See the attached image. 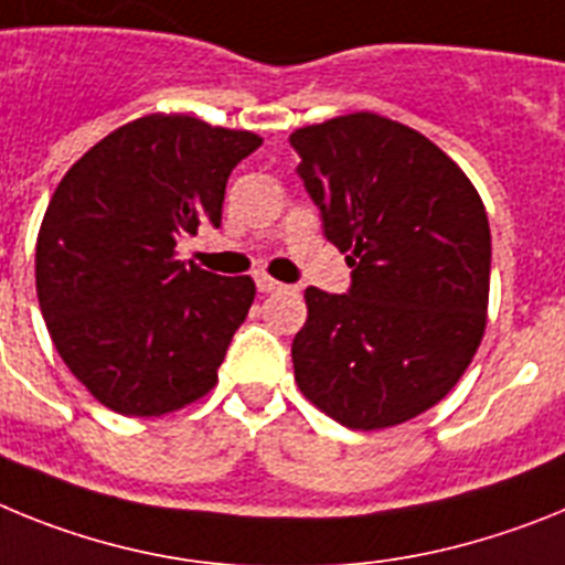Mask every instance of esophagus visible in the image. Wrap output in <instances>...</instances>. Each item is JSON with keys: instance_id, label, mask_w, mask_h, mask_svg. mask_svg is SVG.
Masks as SVG:
<instances>
[{"instance_id": "34e87169", "label": "esophagus", "mask_w": 565, "mask_h": 565, "mask_svg": "<svg viewBox=\"0 0 565 565\" xmlns=\"http://www.w3.org/2000/svg\"><path fill=\"white\" fill-rule=\"evenodd\" d=\"M255 287H258V292H276V289H281L284 284L276 281V278H269V276H255Z\"/></svg>"}]
</instances>
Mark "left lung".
<instances>
[{
  "label": "left lung",
  "instance_id": "1",
  "mask_svg": "<svg viewBox=\"0 0 565 565\" xmlns=\"http://www.w3.org/2000/svg\"><path fill=\"white\" fill-rule=\"evenodd\" d=\"M289 145L323 233L352 267L350 296L303 292L298 390L350 429L398 426L446 398L478 352L487 207L438 145L377 113L298 127Z\"/></svg>",
  "mask_w": 565,
  "mask_h": 565
}]
</instances>
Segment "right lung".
I'll return each mask as SVG.
<instances>
[{
  "instance_id": "right-lung-1",
  "label": "right lung",
  "mask_w": 565,
  "mask_h": 565,
  "mask_svg": "<svg viewBox=\"0 0 565 565\" xmlns=\"http://www.w3.org/2000/svg\"><path fill=\"white\" fill-rule=\"evenodd\" d=\"M249 130L150 113L93 145L58 181L36 238V296L53 347L107 409L161 418L204 398L255 298L175 258L181 235L222 224Z\"/></svg>"
}]
</instances>
